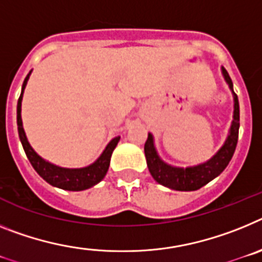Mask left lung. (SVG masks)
<instances>
[{
    "mask_svg": "<svg viewBox=\"0 0 262 262\" xmlns=\"http://www.w3.org/2000/svg\"><path fill=\"white\" fill-rule=\"evenodd\" d=\"M222 72L227 84L231 88L232 93H233V101H235L233 121H232L226 142L220 147L219 151L212 158L208 159L207 162L183 169V167H174V166L167 165L159 158L156 146H154L153 136L149 133L146 142H145V157H146V163L150 174L159 185L177 191L199 190L200 187L206 186L208 182L215 179L217 175L222 174L228 166L232 156L235 153L236 145H237L238 128H240V108H238L237 95L233 92V84H232L228 72L226 71V68L223 67Z\"/></svg>",
    "mask_w": 262,
    "mask_h": 262,
    "instance_id": "obj_1",
    "label": "left lung"
}]
</instances>
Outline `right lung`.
<instances>
[{"label": "right lung", "mask_w": 262, "mask_h": 262, "mask_svg": "<svg viewBox=\"0 0 262 262\" xmlns=\"http://www.w3.org/2000/svg\"><path fill=\"white\" fill-rule=\"evenodd\" d=\"M31 71L26 76L22 85L21 96L18 99L17 104V125H18V134H19V140L22 142L25 153H26L27 158L35 169V171L42 177L47 183L55 187L63 188V190L68 191H83L87 188L92 187V186L97 185L101 179L105 177L106 171L109 169V162H111V157H112L113 150L117 146L118 141H120V136L113 138L108 145H106L105 150L103 154L92 163V165L87 166V167H81V169H64V167H59V166L52 165V163L47 162L42 157L34 151L33 147L30 146L29 141L25 134L24 126H22V118H21V103L22 96H24V90L26 87L29 76H30Z\"/></svg>", "instance_id": "1"}]
</instances>
